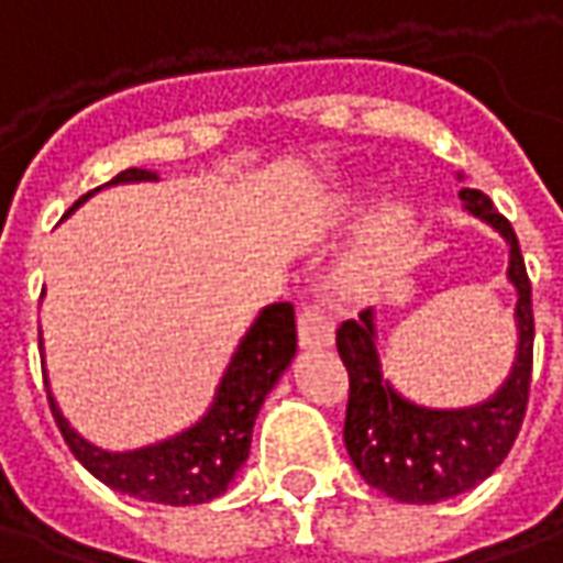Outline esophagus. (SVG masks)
<instances>
[{"mask_svg":"<svg viewBox=\"0 0 563 563\" xmlns=\"http://www.w3.org/2000/svg\"><path fill=\"white\" fill-rule=\"evenodd\" d=\"M335 335V322L317 305H305L298 310V344L301 347H329Z\"/></svg>","mask_w":563,"mask_h":563,"instance_id":"esophagus-1","label":"esophagus"}]
</instances>
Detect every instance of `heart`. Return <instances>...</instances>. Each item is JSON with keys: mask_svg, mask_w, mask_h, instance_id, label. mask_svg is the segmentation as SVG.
<instances>
[{"mask_svg": "<svg viewBox=\"0 0 563 563\" xmlns=\"http://www.w3.org/2000/svg\"><path fill=\"white\" fill-rule=\"evenodd\" d=\"M411 210L402 207V203H393L384 213L377 216L375 225L368 228L363 243V253L353 262L350 268V283L353 286H365V283L375 277L377 271L384 265H390L396 255L402 253V246L408 243V234H411Z\"/></svg>", "mask_w": 563, "mask_h": 563, "instance_id": "b5f03b06", "label": "heart"}]
</instances>
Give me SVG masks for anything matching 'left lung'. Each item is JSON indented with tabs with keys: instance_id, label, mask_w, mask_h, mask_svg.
Listing matches in <instances>:
<instances>
[{
	"instance_id": "8db88e82",
	"label": "left lung",
	"mask_w": 563,
	"mask_h": 563,
	"mask_svg": "<svg viewBox=\"0 0 563 563\" xmlns=\"http://www.w3.org/2000/svg\"><path fill=\"white\" fill-rule=\"evenodd\" d=\"M460 200L509 243V280L518 292V350L509 377L490 399L470 408H423L393 390L380 375L372 310L338 325V353L347 365L350 396L344 445L365 482L399 503L457 497L500 466L528 411L533 372V305L521 246L509 219L487 195L460 188Z\"/></svg>"
}]
</instances>
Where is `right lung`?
<instances>
[{"label": "right lung", "mask_w": 563, "mask_h": 563, "mask_svg": "<svg viewBox=\"0 0 563 563\" xmlns=\"http://www.w3.org/2000/svg\"><path fill=\"white\" fill-rule=\"evenodd\" d=\"M155 179L158 176L152 170L131 167V170L118 173L106 186L155 183ZM100 188H93V191H100ZM93 191L81 195L73 203V210H78ZM295 344L298 341H295L292 305L289 301L268 305L255 317L250 332L234 350L207 415L195 427L176 432L155 445L136 448V451H103V448L90 445L85 435H78L69 427V420L63 418L48 390L51 415L57 420L63 439L78 457V463L112 490H121V494L145 503L198 506V503L225 494L234 475L241 473V466L250 457L258 408L265 402V396L274 390V384L280 380L286 365L292 363ZM45 384H48V377H45Z\"/></svg>", "instance_id": "right-lung-1"}]
</instances>
